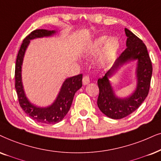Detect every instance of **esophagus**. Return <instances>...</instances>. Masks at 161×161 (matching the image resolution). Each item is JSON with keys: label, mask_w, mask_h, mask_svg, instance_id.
Masks as SVG:
<instances>
[{"label": "esophagus", "mask_w": 161, "mask_h": 161, "mask_svg": "<svg viewBox=\"0 0 161 161\" xmlns=\"http://www.w3.org/2000/svg\"><path fill=\"white\" fill-rule=\"evenodd\" d=\"M90 82V78H89L88 76H85L84 77L82 78V83L83 85H86L88 84V83Z\"/></svg>", "instance_id": "34e87169"}]
</instances>
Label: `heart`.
I'll list each match as a JSON object with an SVG mask.
<instances>
[{
	"mask_svg": "<svg viewBox=\"0 0 161 161\" xmlns=\"http://www.w3.org/2000/svg\"><path fill=\"white\" fill-rule=\"evenodd\" d=\"M104 47V48L103 47ZM120 47V43L117 38L112 37L108 38L106 36H103L97 38L87 48V54L95 56L100 53L102 48L103 53L100 56L102 62H109L111 58L117 53Z\"/></svg>",
	"mask_w": 161,
	"mask_h": 161,
	"instance_id": "heart-1",
	"label": "heart"
}]
</instances>
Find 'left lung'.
<instances>
[{
  "mask_svg": "<svg viewBox=\"0 0 161 161\" xmlns=\"http://www.w3.org/2000/svg\"><path fill=\"white\" fill-rule=\"evenodd\" d=\"M125 32L127 47L117 58L112 68L97 81L99 89L97 105L105 115L114 119L127 117L140 106L149 91L152 74V62L145 44L129 30L125 28ZM135 60H138L137 87L129 97L119 98L115 95L108 78L126 62Z\"/></svg>",
  "mask_w": 161,
  "mask_h": 161,
  "instance_id": "8db88e82",
  "label": "left lung"
}]
</instances>
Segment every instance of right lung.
Returning a JSON list of instances; mask_svg holds the SVG:
<instances>
[{
    "mask_svg": "<svg viewBox=\"0 0 161 161\" xmlns=\"http://www.w3.org/2000/svg\"><path fill=\"white\" fill-rule=\"evenodd\" d=\"M55 33V30H36L30 32L23 41L15 63V86L20 106L32 119L43 124H55L62 120L70 108L75 93L82 85V74L67 79L63 83L54 103L46 108L36 106L26 98L21 80V66L26 48L29 45L30 40L44 36H50Z\"/></svg>",
    "mask_w": 161,
    "mask_h": 161,
    "instance_id": "add662e5",
    "label": "right lung"
}]
</instances>
